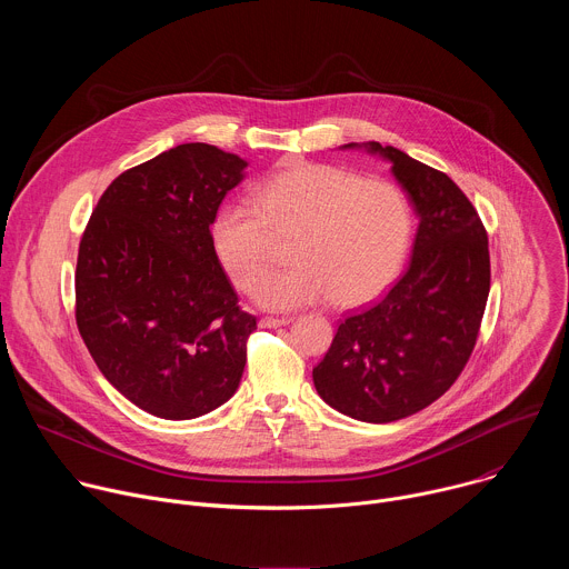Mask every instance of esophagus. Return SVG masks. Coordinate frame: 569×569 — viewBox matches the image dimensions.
<instances>
[{
	"label": "esophagus",
	"mask_w": 569,
	"mask_h": 569,
	"mask_svg": "<svg viewBox=\"0 0 569 569\" xmlns=\"http://www.w3.org/2000/svg\"><path fill=\"white\" fill-rule=\"evenodd\" d=\"M292 317H263L261 319V327L263 329H279V327H286V323H290Z\"/></svg>",
	"instance_id": "34e87169"
}]
</instances>
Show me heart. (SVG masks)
<instances>
[{"label": "heart", "mask_w": 569, "mask_h": 569, "mask_svg": "<svg viewBox=\"0 0 569 569\" xmlns=\"http://www.w3.org/2000/svg\"><path fill=\"white\" fill-rule=\"evenodd\" d=\"M298 231L296 266L262 278L269 229ZM412 236V209L398 187L360 180L317 161H292L254 187V204L229 202L211 224L213 252L240 290H257L259 306L295 310L333 297L360 306L398 274Z\"/></svg>", "instance_id": "obj_1"}]
</instances>
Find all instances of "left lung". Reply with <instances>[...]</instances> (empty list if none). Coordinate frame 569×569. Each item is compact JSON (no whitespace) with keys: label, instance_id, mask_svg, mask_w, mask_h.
Instances as JSON below:
<instances>
[{"label":"left lung","instance_id":"left-lung-1","mask_svg":"<svg viewBox=\"0 0 569 569\" xmlns=\"http://www.w3.org/2000/svg\"><path fill=\"white\" fill-rule=\"evenodd\" d=\"M342 148L389 161L419 229L408 270L376 306L340 323L312 382L333 410L391 423L428 408L466 367L491 290L489 236L446 173L378 141Z\"/></svg>","mask_w":569,"mask_h":569}]
</instances>
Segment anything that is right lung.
<instances>
[{"label":"right lung","instance_id":"obj_1","mask_svg":"<svg viewBox=\"0 0 569 569\" xmlns=\"http://www.w3.org/2000/svg\"><path fill=\"white\" fill-rule=\"evenodd\" d=\"M248 161L182 143L101 196L76 263V323L106 380L139 410L187 421L227 402L257 317L238 308L211 240Z\"/></svg>","mask_w":569,"mask_h":569}]
</instances>
